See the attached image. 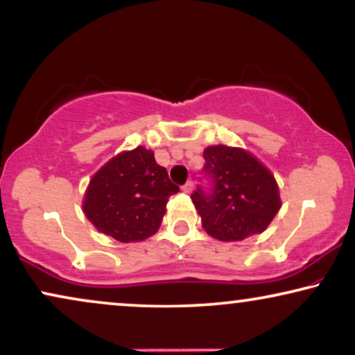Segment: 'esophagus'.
I'll list each match as a JSON object with an SVG mask.
<instances>
[{
    "label": "esophagus",
    "mask_w": 355,
    "mask_h": 355,
    "mask_svg": "<svg viewBox=\"0 0 355 355\" xmlns=\"http://www.w3.org/2000/svg\"><path fill=\"white\" fill-rule=\"evenodd\" d=\"M181 189H182V192L191 193V192H192V189H193V182H192V181H187L186 184H184V186H182Z\"/></svg>",
    "instance_id": "34e87169"
}]
</instances>
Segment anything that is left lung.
I'll use <instances>...</instances> for the list:
<instances>
[{"label":"left lung","instance_id":"left-lung-1","mask_svg":"<svg viewBox=\"0 0 355 355\" xmlns=\"http://www.w3.org/2000/svg\"><path fill=\"white\" fill-rule=\"evenodd\" d=\"M203 158L208 186H198L191 198L208 234L244 241L263 232L281 207L273 174L242 148L215 145L205 148Z\"/></svg>","mask_w":355,"mask_h":355}]
</instances>
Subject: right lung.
Here are the masks:
<instances>
[{
    "label": "right lung",
    "mask_w": 355,
    "mask_h": 355,
    "mask_svg": "<svg viewBox=\"0 0 355 355\" xmlns=\"http://www.w3.org/2000/svg\"><path fill=\"white\" fill-rule=\"evenodd\" d=\"M178 192L152 150L137 147L110 159L92 178L84 213L103 234L119 242H137L158 231L168 198Z\"/></svg>",
    "instance_id": "right-lung-1"
}]
</instances>
